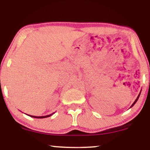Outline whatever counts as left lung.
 <instances>
[{"mask_svg": "<svg viewBox=\"0 0 150 150\" xmlns=\"http://www.w3.org/2000/svg\"><path fill=\"white\" fill-rule=\"evenodd\" d=\"M141 90L140 93H139V96H137V99H136V100H135V101L134 102V103H133V104H132V105H131V106H130V108H131V107H132V106H134V104H135V103H136V102H137V100H138V99H139V96H140V95H141Z\"/></svg>", "mask_w": 150, "mask_h": 150, "instance_id": "left-lung-1", "label": "left lung"}]
</instances>
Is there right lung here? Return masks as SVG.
Instances as JSON below:
<instances>
[{
	"label": "right lung",
	"instance_id": "obj_1",
	"mask_svg": "<svg viewBox=\"0 0 150 150\" xmlns=\"http://www.w3.org/2000/svg\"><path fill=\"white\" fill-rule=\"evenodd\" d=\"M54 112H53L52 114H50V115H45V116H33V115H27L31 117H34V118H38V119H42V118H46V117H50L52 115L54 114Z\"/></svg>",
	"mask_w": 150,
	"mask_h": 150
}]
</instances>
